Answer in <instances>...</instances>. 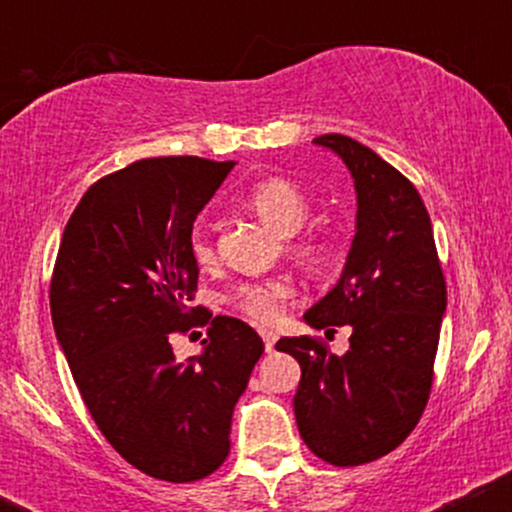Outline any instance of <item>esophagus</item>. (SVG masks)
<instances>
[{
    "label": "esophagus",
    "instance_id": "34e87169",
    "mask_svg": "<svg viewBox=\"0 0 512 512\" xmlns=\"http://www.w3.org/2000/svg\"><path fill=\"white\" fill-rule=\"evenodd\" d=\"M262 334V339H264V351H267V354H272L274 351V346H276V332H272V330H262L260 332Z\"/></svg>",
    "mask_w": 512,
    "mask_h": 512
}]
</instances>
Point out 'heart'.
<instances>
[{"mask_svg": "<svg viewBox=\"0 0 512 512\" xmlns=\"http://www.w3.org/2000/svg\"><path fill=\"white\" fill-rule=\"evenodd\" d=\"M245 204L250 211H255L260 219L267 223L279 236H291L289 252L298 257L303 264H320L327 255V240L315 233L308 236H293L305 226L310 216V199L303 195L298 185L284 178H267L255 182L245 195ZM190 252L199 267H211L216 262L214 240L207 231L192 233ZM293 286L284 276H272V279L243 281L228 296V303L240 310L245 317H250L257 325H269L281 315L286 301L291 298Z\"/></svg>", "mask_w": 512, "mask_h": 512, "instance_id": "b5f03b06", "label": "heart"}]
</instances>
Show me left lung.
I'll return each instance as SVG.
<instances>
[{"label":"left lung","instance_id":"obj_1","mask_svg":"<svg viewBox=\"0 0 512 512\" xmlns=\"http://www.w3.org/2000/svg\"><path fill=\"white\" fill-rule=\"evenodd\" d=\"M313 142L351 170L358 214L342 279L305 322L327 332L349 325V351L334 356L308 334L279 339L276 349L301 363L293 411L305 445L334 467H358L395 450L419 424L448 289L416 187L356 139Z\"/></svg>","mask_w":512,"mask_h":512}]
</instances>
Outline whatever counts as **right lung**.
Here are the masks:
<instances>
[{"mask_svg": "<svg viewBox=\"0 0 512 512\" xmlns=\"http://www.w3.org/2000/svg\"><path fill=\"white\" fill-rule=\"evenodd\" d=\"M233 161L144 158L93 182L50 279V313L88 414L139 472L209 477L231 450V416L264 344L248 322L205 315L192 223ZM209 324L205 354L174 361L169 337Z\"/></svg>", "mask_w": 512, "mask_h": 512, "instance_id": "1", "label": "right lung"}]
</instances>
